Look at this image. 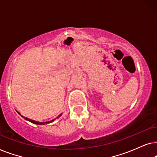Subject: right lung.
Listing matches in <instances>:
<instances>
[{"label":"right lung","mask_w":157,"mask_h":157,"mask_svg":"<svg viewBox=\"0 0 157 157\" xmlns=\"http://www.w3.org/2000/svg\"><path fill=\"white\" fill-rule=\"evenodd\" d=\"M61 116V115H59V116H58V118H59V117ZM25 119H26V120H27V121H30V122H31V123H33V124H37V125H44V124H49V123H51V122H52V121H54L55 120V119H54V120H52V121H49V122H39V121H33V120H31V119H29V118H24Z\"/></svg>","instance_id":"1"}]
</instances>
